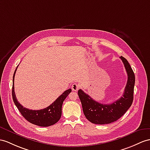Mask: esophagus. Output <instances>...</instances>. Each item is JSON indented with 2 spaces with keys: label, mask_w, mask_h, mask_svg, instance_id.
I'll return each instance as SVG.
<instances>
[{
  "label": "esophagus",
  "mask_w": 150,
  "mask_h": 150,
  "mask_svg": "<svg viewBox=\"0 0 150 150\" xmlns=\"http://www.w3.org/2000/svg\"><path fill=\"white\" fill-rule=\"evenodd\" d=\"M71 88L73 91H78L79 88V85L78 83H73V85L71 86Z\"/></svg>",
  "instance_id": "34e87169"
}]
</instances>
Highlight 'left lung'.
<instances>
[{"label":"left lung","mask_w":150,"mask_h":150,"mask_svg":"<svg viewBox=\"0 0 150 150\" xmlns=\"http://www.w3.org/2000/svg\"><path fill=\"white\" fill-rule=\"evenodd\" d=\"M128 76L127 83L123 96L109 104H103L94 100L82 90H78V96L82 104L83 113L86 119L95 124H108L118 120L125 114L132 104L135 75L127 59L120 57Z\"/></svg>","instance_id":"1"}]
</instances>
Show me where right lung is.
<instances>
[{
	"instance_id": "right-lung-1",
	"label": "right lung",
	"mask_w": 150,
	"mask_h": 150,
	"mask_svg": "<svg viewBox=\"0 0 150 150\" xmlns=\"http://www.w3.org/2000/svg\"><path fill=\"white\" fill-rule=\"evenodd\" d=\"M17 67L14 71L13 78L12 96L14 103L20 111L21 115L28 122L40 127H49L55 124L61 118L62 107L63 103L65 98L71 92V89L65 90L52 104L45 109H40V110H32V109L23 108V105H21L18 102L15 93H14V81Z\"/></svg>"
}]
</instances>
